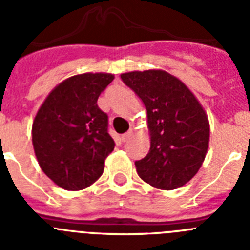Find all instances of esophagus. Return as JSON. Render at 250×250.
<instances>
[{
  "label": "esophagus",
  "instance_id": "esophagus-1",
  "mask_svg": "<svg viewBox=\"0 0 250 250\" xmlns=\"http://www.w3.org/2000/svg\"><path fill=\"white\" fill-rule=\"evenodd\" d=\"M132 135H134V132H132V130H130V131H127L126 134H124V135L121 136V140H123L124 143H126V141H129L130 139L132 138Z\"/></svg>",
  "mask_w": 250,
  "mask_h": 250
}]
</instances>
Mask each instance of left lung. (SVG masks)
Wrapping results in <instances>:
<instances>
[{
    "label": "left lung",
    "mask_w": 250,
    "mask_h": 250,
    "mask_svg": "<svg viewBox=\"0 0 250 250\" xmlns=\"http://www.w3.org/2000/svg\"><path fill=\"white\" fill-rule=\"evenodd\" d=\"M121 79L143 100L147 114L150 150L135 161L139 176L161 190L182 188L199 171L209 146L210 126L202 104L164 70L125 72Z\"/></svg>",
    "instance_id": "8db88e82"
}]
</instances>
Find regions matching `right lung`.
I'll use <instances>...</instances> for the list:
<instances>
[{
    "instance_id": "right-lung-1",
    "label": "right lung",
    "mask_w": 250,
    "mask_h": 250,
    "mask_svg": "<svg viewBox=\"0 0 250 250\" xmlns=\"http://www.w3.org/2000/svg\"><path fill=\"white\" fill-rule=\"evenodd\" d=\"M114 77L105 72L68 77L47 95L35 116L32 145L40 167L65 190L94 184L114 150L107 115L98 106Z\"/></svg>"
}]
</instances>
